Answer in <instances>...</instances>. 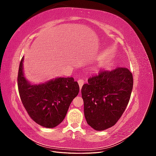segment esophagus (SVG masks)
Returning a JSON list of instances; mask_svg holds the SVG:
<instances>
[{
  "label": "esophagus",
  "mask_w": 156,
  "mask_h": 156,
  "mask_svg": "<svg viewBox=\"0 0 156 156\" xmlns=\"http://www.w3.org/2000/svg\"><path fill=\"white\" fill-rule=\"evenodd\" d=\"M77 82H78V84H79V85L80 89H81V88H82V87L83 85V84H84V79L83 78L79 79H78Z\"/></svg>",
  "instance_id": "obj_1"
}]
</instances>
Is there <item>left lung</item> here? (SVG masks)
<instances>
[{
  "label": "left lung",
  "mask_w": 156,
  "mask_h": 156,
  "mask_svg": "<svg viewBox=\"0 0 156 156\" xmlns=\"http://www.w3.org/2000/svg\"><path fill=\"white\" fill-rule=\"evenodd\" d=\"M133 85V75L126 68L100 71L81 88L88 124L97 131L115 125L128 104Z\"/></svg>",
  "instance_id": "8db88e82"
}]
</instances>
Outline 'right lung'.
I'll use <instances>...</instances> for the list:
<instances>
[{"label": "right lung", "mask_w": 156, "mask_h": 156, "mask_svg": "<svg viewBox=\"0 0 156 156\" xmlns=\"http://www.w3.org/2000/svg\"><path fill=\"white\" fill-rule=\"evenodd\" d=\"M22 58L17 76L18 90L23 106L31 119L48 128L63 121L72 100L79 91L73 77H60L44 84H30L23 72Z\"/></svg>", "instance_id": "right-lung-1"}]
</instances>
